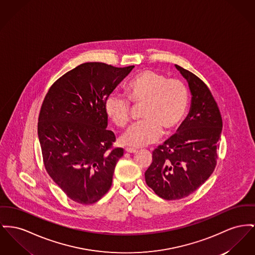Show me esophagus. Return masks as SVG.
Instances as JSON below:
<instances>
[{
	"mask_svg": "<svg viewBox=\"0 0 255 255\" xmlns=\"http://www.w3.org/2000/svg\"><path fill=\"white\" fill-rule=\"evenodd\" d=\"M125 150H126V152H128V153H135V152H136V149L133 148V147H127Z\"/></svg>",
	"mask_w": 255,
	"mask_h": 255,
	"instance_id": "1",
	"label": "esophagus"
}]
</instances>
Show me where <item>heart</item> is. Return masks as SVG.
<instances>
[{
	"label": "heart",
	"mask_w": 255,
	"mask_h": 255,
	"mask_svg": "<svg viewBox=\"0 0 255 255\" xmlns=\"http://www.w3.org/2000/svg\"><path fill=\"white\" fill-rule=\"evenodd\" d=\"M128 97L134 104H142L140 118L121 136L124 144L143 146L175 131L184 120L189 105V90L179 79L143 70L133 77L126 86ZM106 115L120 128L130 120L129 101L118 93L110 94L105 101Z\"/></svg>",
	"instance_id": "obj_1"
}]
</instances>
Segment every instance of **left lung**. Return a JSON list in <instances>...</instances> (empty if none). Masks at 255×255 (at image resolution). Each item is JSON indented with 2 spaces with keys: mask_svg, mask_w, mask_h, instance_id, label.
Instances as JSON below:
<instances>
[{
  "mask_svg": "<svg viewBox=\"0 0 255 255\" xmlns=\"http://www.w3.org/2000/svg\"><path fill=\"white\" fill-rule=\"evenodd\" d=\"M175 67L189 84L190 113L176 134L152 152L144 173L147 186L166 200L193 194L209 178L217 165L223 129L219 107L206 84L189 70Z\"/></svg>",
  "mask_w": 255,
  "mask_h": 255,
  "instance_id": "left-lung-1",
  "label": "left lung"
}]
</instances>
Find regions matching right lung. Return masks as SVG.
Masks as SVG:
<instances>
[{
  "label": "right lung",
  "mask_w": 255,
  "mask_h": 255,
  "mask_svg": "<svg viewBox=\"0 0 255 255\" xmlns=\"http://www.w3.org/2000/svg\"><path fill=\"white\" fill-rule=\"evenodd\" d=\"M86 62L58 79L40 109L37 133L46 171L70 199L97 202L110 190L123 148L107 130V97L134 68Z\"/></svg>",
  "instance_id": "right-lung-1"
}]
</instances>
